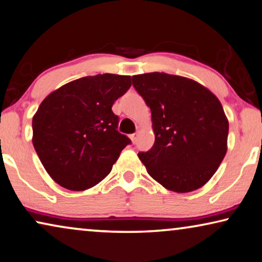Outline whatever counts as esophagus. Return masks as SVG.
Returning <instances> with one entry per match:
<instances>
[{"instance_id":"34e87169","label":"esophagus","mask_w":262,"mask_h":262,"mask_svg":"<svg viewBox=\"0 0 262 262\" xmlns=\"http://www.w3.org/2000/svg\"><path fill=\"white\" fill-rule=\"evenodd\" d=\"M138 135H139L138 133H134V134H130V135H129V138H130L133 143L136 142V139H138Z\"/></svg>"}]
</instances>
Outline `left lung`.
I'll return each instance as SVG.
<instances>
[{"instance_id": "left-lung-1", "label": "left lung", "mask_w": 262, "mask_h": 262, "mask_svg": "<svg viewBox=\"0 0 262 262\" xmlns=\"http://www.w3.org/2000/svg\"><path fill=\"white\" fill-rule=\"evenodd\" d=\"M133 86L152 113L156 141L139 158L167 190L191 192L213 176L227 153L229 123L211 91L182 76H133Z\"/></svg>"}]
</instances>
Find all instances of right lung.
<instances>
[{"label": "right lung", "instance_id": "right-lung-1", "mask_svg": "<svg viewBox=\"0 0 262 262\" xmlns=\"http://www.w3.org/2000/svg\"><path fill=\"white\" fill-rule=\"evenodd\" d=\"M132 85L129 76H88L51 93L33 116V146L47 173L72 191L95 186L132 143L117 130L112 106Z\"/></svg>", "mask_w": 262, "mask_h": 262}]
</instances>
